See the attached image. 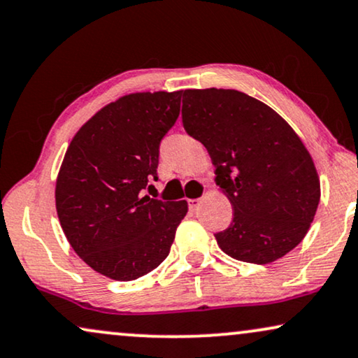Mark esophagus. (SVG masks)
I'll return each mask as SVG.
<instances>
[{
    "label": "esophagus",
    "instance_id": "34e87169",
    "mask_svg": "<svg viewBox=\"0 0 358 358\" xmlns=\"http://www.w3.org/2000/svg\"><path fill=\"white\" fill-rule=\"evenodd\" d=\"M199 204H201V199H188V208L192 209V211H196Z\"/></svg>",
    "mask_w": 358,
    "mask_h": 358
}]
</instances>
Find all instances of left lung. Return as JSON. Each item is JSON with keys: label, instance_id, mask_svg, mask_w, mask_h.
Masks as SVG:
<instances>
[{"label": "left lung", "instance_id": "obj_1", "mask_svg": "<svg viewBox=\"0 0 358 358\" xmlns=\"http://www.w3.org/2000/svg\"><path fill=\"white\" fill-rule=\"evenodd\" d=\"M183 127L216 166V183L234 208L214 234L232 259L265 265L304 239L321 185L314 162L289 124L237 90H185Z\"/></svg>", "mask_w": 358, "mask_h": 358}]
</instances>
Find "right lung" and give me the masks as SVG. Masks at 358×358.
<instances>
[{
  "label": "right lung",
  "instance_id": "right-lung-1",
  "mask_svg": "<svg viewBox=\"0 0 358 358\" xmlns=\"http://www.w3.org/2000/svg\"><path fill=\"white\" fill-rule=\"evenodd\" d=\"M180 101L182 92L119 98L83 124L66 149L55 187L60 226L76 255L108 278L131 282L157 268L187 216V201L144 196L150 180H159L160 142L178 119Z\"/></svg>",
  "mask_w": 358,
  "mask_h": 358
}]
</instances>
